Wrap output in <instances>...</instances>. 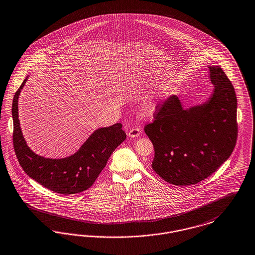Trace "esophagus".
<instances>
[{
    "instance_id": "esophagus-1",
    "label": "esophagus",
    "mask_w": 255,
    "mask_h": 255,
    "mask_svg": "<svg viewBox=\"0 0 255 255\" xmlns=\"http://www.w3.org/2000/svg\"><path fill=\"white\" fill-rule=\"evenodd\" d=\"M140 134V129L139 128H132L128 131V136L130 137H137Z\"/></svg>"
}]
</instances>
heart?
<instances>
[{"label": "heart", "instance_id": "1", "mask_svg": "<svg viewBox=\"0 0 255 255\" xmlns=\"http://www.w3.org/2000/svg\"><path fill=\"white\" fill-rule=\"evenodd\" d=\"M143 109H144L145 112L147 113V114H149V115L153 114L154 111H155V109H156V102L153 101L152 99L148 100L147 102L144 103Z\"/></svg>", "mask_w": 255, "mask_h": 255}]
</instances>
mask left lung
<instances>
[{
  "instance_id": "8db88e82",
  "label": "left lung",
  "mask_w": 255,
  "mask_h": 255,
  "mask_svg": "<svg viewBox=\"0 0 255 255\" xmlns=\"http://www.w3.org/2000/svg\"><path fill=\"white\" fill-rule=\"evenodd\" d=\"M214 90L203 103L185 109L177 96L156 106L144 131L153 143L152 168L168 183H198L230 157L237 139L235 88L220 66L209 65Z\"/></svg>"
}]
</instances>
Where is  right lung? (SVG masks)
I'll return each mask as SVG.
<instances>
[{
    "label": "right lung",
    "mask_w": 255,
    "mask_h": 255,
    "mask_svg": "<svg viewBox=\"0 0 255 255\" xmlns=\"http://www.w3.org/2000/svg\"><path fill=\"white\" fill-rule=\"evenodd\" d=\"M26 79L15 93L12 103L13 145L22 170L27 175L58 194H74L89 189L112 154L125 140L122 123L97 129L70 156L47 158L34 153L27 146L20 129L18 100Z\"/></svg>",
    "instance_id": "obj_1"
}]
</instances>
